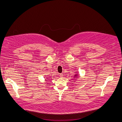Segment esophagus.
I'll use <instances>...</instances> for the list:
<instances>
[{"instance_id":"obj_1","label":"esophagus","mask_w":122,"mask_h":122,"mask_svg":"<svg viewBox=\"0 0 122 122\" xmlns=\"http://www.w3.org/2000/svg\"><path fill=\"white\" fill-rule=\"evenodd\" d=\"M59 76H60V77H61V78H63V74L60 73V75H59Z\"/></svg>"}]
</instances>
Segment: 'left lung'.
Returning a JSON list of instances; mask_svg holds the SVG:
<instances>
[{"instance_id":"obj_1","label":"left lung","mask_w":122,"mask_h":122,"mask_svg":"<svg viewBox=\"0 0 122 122\" xmlns=\"http://www.w3.org/2000/svg\"><path fill=\"white\" fill-rule=\"evenodd\" d=\"M77 74H75V75H74V76H75V77H76V76H77Z\"/></svg>"}]
</instances>
